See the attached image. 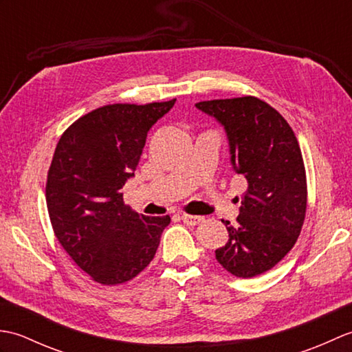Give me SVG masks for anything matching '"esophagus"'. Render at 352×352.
<instances>
[{
	"label": "esophagus",
	"mask_w": 352,
	"mask_h": 352,
	"mask_svg": "<svg viewBox=\"0 0 352 352\" xmlns=\"http://www.w3.org/2000/svg\"><path fill=\"white\" fill-rule=\"evenodd\" d=\"M182 219H183V222L186 223V226H192V227L193 226H198L199 222L204 221L203 216H193V214H183Z\"/></svg>",
	"instance_id": "34e87169"
}]
</instances>
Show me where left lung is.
Masks as SVG:
<instances>
[{"instance_id":"8db88e82","label":"left lung","mask_w":352,"mask_h":352,"mask_svg":"<svg viewBox=\"0 0 352 352\" xmlns=\"http://www.w3.org/2000/svg\"><path fill=\"white\" fill-rule=\"evenodd\" d=\"M227 133L230 162L248 182L237 226L222 221L228 242L214 251L239 278L274 267L294 248L307 208V180L300 144L286 119L256 96L195 104Z\"/></svg>"}]
</instances>
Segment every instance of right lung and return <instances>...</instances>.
I'll return each instance as SVG.
<instances>
[{
	"label": "right lung",
	"mask_w": 352,
	"mask_h": 352,
	"mask_svg": "<svg viewBox=\"0 0 352 352\" xmlns=\"http://www.w3.org/2000/svg\"><path fill=\"white\" fill-rule=\"evenodd\" d=\"M166 102L110 104L77 119L56 146L47 178L52 230L76 265L96 283L133 280L159 248L166 216H144L124 204L151 126Z\"/></svg>",
	"instance_id": "right-lung-1"
}]
</instances>
